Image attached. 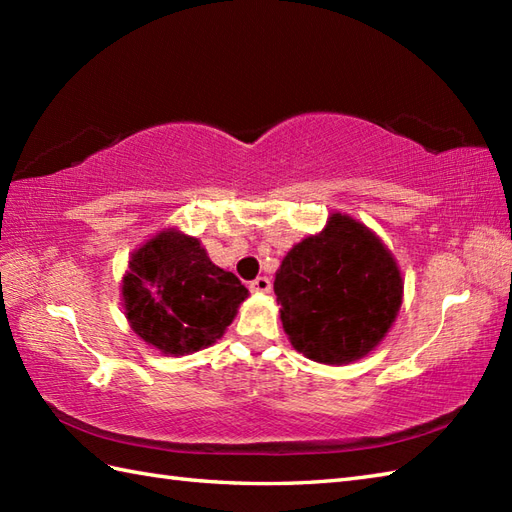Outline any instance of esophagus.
<instances>
[{"instance_id": "1", "label": "esophagus", "mask_w": 512, "mask_h": 512, "mask_svg": "<svg viewBox=\"0 0 512 512\" xmlns=\"http://www.w3.org/2000/svg\"><path fill=\"white\" fill-rule=\"evenodd\" d=\"M270 288H273V284H270L268 277H257L250 281V290L257 292V295H268Z\"/></svg>"}]
</instances>
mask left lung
<instances>
[{"label":"left lung","instance_id":"8db88e82","mask_svg":"<svg viewBox=\"0 0 512 512\" xmlns=\"http://www.w3.org/2000/svg\"><path fill=\"white\" fill-rule=\"evenodd\" d=\"M402 290L383 239L341 211L292 246L275 275L288 341L310 361L336 367L376 350L398 317Z\"/></svg>","mask_w":512,"mask_h":512}]
</instances>
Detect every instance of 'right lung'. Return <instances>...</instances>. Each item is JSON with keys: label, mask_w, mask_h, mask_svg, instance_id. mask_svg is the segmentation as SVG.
<instances>
[{"label": "right lung", "mask_w": 512, "mask_h": 512, "mask_svg": "<svg viewBox=\"0 0 512 512\" xmlns=\"http://www.w3.org/2000/svg\"><path fill=\"white\" fill-rule=\"evenodd\" d=\"M121 288L129 328L165 356L211 347L248 297L242 281L211 262L200 237L176 226L134 250Z\"/></svg>", "instance_id": "obj_1"}]
</instances>
